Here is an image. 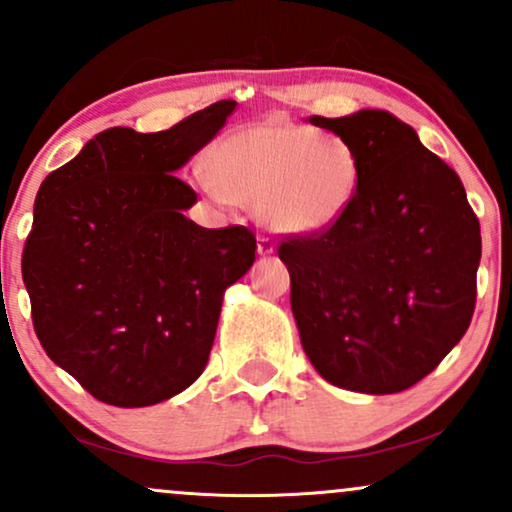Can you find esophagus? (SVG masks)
Here are the masks:
<instances>
[{
    "label": "esophagus",
    "instance_id": "34e87169",
    "mask_svg": "<svg viewBox=\"0 0 512 512\" xmlns=\"http://www.w3.org/2000/svg\"><path fill=\"white\" fill-rule=\"evenodd\" d=\"M274 248H276L274 238H269V236L257 238V252H260V255H272Z\"/></svg>",
    "mask_w": 512,
    "mask_h": 512
}]
</instances>
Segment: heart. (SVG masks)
<instances>
[{"instance_id": "b5f03b06", "label": "heart", "mask_w": 512, "mask_h": 512, "mask_svg": "<svg viewBox=\"0 0 512 512\" xmlns=\"http://www.w3.org/2000/svg\"><path fill=\"white\" fill-rule=\"evenodd\" d=\"M361 175V156L344 137L269 117L216 144L197 187L216 204L255 209L274 231L313 236L344 219Z\"/></svg>"}]
</instances>
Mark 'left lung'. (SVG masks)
<instances>
[{
  "label": "left lung",
  "instance_id": "left-lung-1",
  "mask_svg": "<svg viewBox=\"0 0 512 512\" xmlns=\"http://www.w3.org/2000/svg\"><path fill=\"white\" fill-rule=\"evenodd\" d=\"M310 125L354 144L363 175L342 221L279 245L303 351L327 383L402 392L472 322L479 219L455 170L395 115H313Z\"/></svg>",
  "mask_w": 512,
  "mask_h": 512
}]
</instances>
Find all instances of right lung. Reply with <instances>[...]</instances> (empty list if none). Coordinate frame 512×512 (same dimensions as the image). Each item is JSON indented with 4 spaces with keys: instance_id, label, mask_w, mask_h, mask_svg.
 Here are the masks:
<instances>
[{
    "instance_id": "obj_1",
    "label": "right lung",
    "mask_w": 512,
    "mask_h": 512,
    "mask_svg": "<svg viewBox=\"0 0 512 512\" xmlns=\"http://www.w3.org/2000/svg\"><path fill=\"white\" fill-rule=\"evenodd\" d=\"M236 101L154 134L113 127L40 185L21 272L33 327L57 366L113 407H151L202 375L223 291L255 262L245 226L202 228L175 170Z\"/></svg>"
}]
</instances>
